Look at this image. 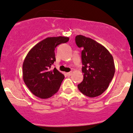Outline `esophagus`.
<instances>
[{
    "instance_id": "34e87169",
    "label": "esophagus",
    "mask_w": 133,
    "mask_h": 133,
    "mask_svg": "<svg viewBox=\"0 0 133 133\" xmlns=\"http://www.w3.org/2000/svg\"><path fill=\"white\" fill-rule=\"evenodd\" d=\"M72 74V72L71 71V72H68V73H67V75H68V76H70Z\"/></svg>"
}]
</instances>
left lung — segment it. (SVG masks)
Instances as JSON below:
<instances>
[{
    "mask_svg": "<svg viewBox=\"0 0 133 133\" xmlns=\"http://www.w3.org/2000/svg\"><path fill=\"white\" fill-rule=\"evenodd\" d=\"M75 42L81 52L83 80L79 91L89 97L99 96L108 88L115 73L113 57L108 50L92 39L77 35Z\"/></svg>",
    "mask_w": 133,
    "mask_h": 133,
    "instance_id": "left-lung-1",
    "label": "left lung"
}]
</instances>
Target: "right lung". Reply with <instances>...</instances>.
<instances>
[{
    "label": "right lung",
    "instance_id": "1",
    "mask_svg": "<svg viewBox=\"0 0 133 133\" xmlns=\"http://www.w3.org/2000/svg\"><path fill=\"white\" fill-rule=\"evenodd\" d=\"M69 40L68 37H49L36 44L26 55L22 65V77L35 96L49 98L59 90L64 75L51 67L56 61L55 49Z\"/></svg>",
    "mask_w": 133,
    "mask_h": 133
}]
</instances>
